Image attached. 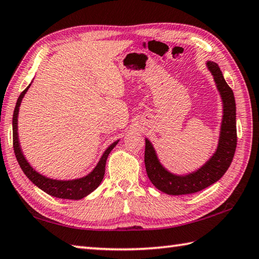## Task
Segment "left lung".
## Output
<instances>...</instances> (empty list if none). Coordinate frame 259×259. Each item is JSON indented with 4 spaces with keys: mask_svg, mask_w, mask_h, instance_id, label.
<instances>
[{
    "mask_svg": "<svg viewBox=\"0 0 259 259\" xmlns=\"http://www.w3.org/2000/svg\"><path fill=\"white\" fill-rule=\"evenodd\" d=\"M206 65L209 72L212 73L223 102L220 139H219L215 153L196 171L185 176H178L169 172L160 163L153 145L148 139H145L144 163L146 174L155 187L168 195L193 194L211 186L226 174L236 152V101L233 91L224 80L222 72L217 63L208 61Z\"/></svg>",
    "mask_w": 259,
    "mask_h": 259,
    "instance_id": "left-lung-1",
    "label": "left lung"
}]
</instances>
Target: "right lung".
I'll use <instances>...</instances> for the list:
<instances>
[{"instance_id":"1","label":"right lung","mask_w":259,"mask_h":259,"mask_svg":"<svg viewBox=\"0 0 259 259\" xmlns=\"http://www.w3.org/2000/svg\"><path fill=\"white\" fill-rule=\"evenodd\" d=\"M29 84L26 89H24L21 95L19 96L17 100L16 108L13 111V118H12V128H13V150L16 153V158L18 160L19 164L22 169L24 175L31 180V182L36 185L37 187L40 188L44 192L47 193L51 196L57 197V198H64V199H81L85 197L87 195L94 192V190L99 186L100 183L102 182L105 176V167H106V161L108 158L109 153L111 152L116 144L118 143V141H116L111 145H109L107 150L102 154L100 158L98 164L96 165V168L92 171L87 175L85 177H82L79 179H73V180H57V179H51L47 178L45 176L40 175L33 169L28 161L24 158V155L20 148V143H19L18 138V114H19V107L22 101V98L26 95L27 90L29 89Z\"/></svg>"}]
</instances>
